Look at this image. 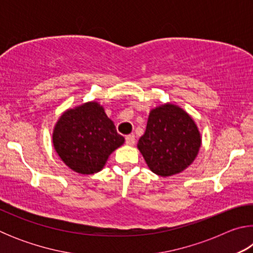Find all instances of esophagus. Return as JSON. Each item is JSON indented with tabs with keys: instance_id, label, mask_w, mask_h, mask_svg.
Masks as SVG:
<instances>
[{
	"instance_id": "obj_1",
	"label": "esophagus",
	"mask_w": 253,
	"mask_h": 253,
	"mask_svg": "<svg viewBox=\"0 0 253 253\" xmlns=\"http://www.w3.org/2000/svg\"><path fill=\"white\" fill-rule=\"evenodd\" d=\"M125 142L127 145H129V146H132V145L135 144V136L134 135H127L125 137Z\"/></svg>"
}]
</instances>
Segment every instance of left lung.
<instances>
[{"label":"left lung","mask_w":253,"mask_h":253,"mask_svg":"<svg viewBox=\"0 0 253 253\" xmlns=\"http://www.w3.org/2000/svg\"><path fill=\"white\" fill-rule=\"evenodd\" d=\"M137 147L149 169L166 177L192 164L201 147V135L190 115L166 104L151 111Z\"/></svg>","instance_id":"1"}]
</instances>
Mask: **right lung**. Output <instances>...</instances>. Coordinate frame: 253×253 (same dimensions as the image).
<instances>
[{"mask_svg":"<svg viewBox=\"0 0 253 253\" xmlns=\"http://www.w3.org/2000/svg\"><path fill=\"white\" fill-rule=\"evenodd\" d=\"M52 139L63 163L80 174L99 172L110 154L125 142L96 101L67 110L54 127Z\"/></svg>","mask_w":253,"mask_h":253,"instance_id":"add662e5","label":"right lung"}]
</instances>
